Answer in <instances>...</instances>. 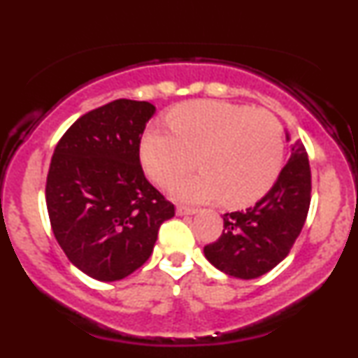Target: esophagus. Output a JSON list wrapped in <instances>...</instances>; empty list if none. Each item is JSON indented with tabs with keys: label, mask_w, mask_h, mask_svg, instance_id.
Returning <instances> with one entry per match:
<instances>
[{
	"label": "esophagus",
	"mask_w": 358,
	"mask_h": 358,
	"mask_svg": "<svg viewBox=\"0 0 358 358\" xmlns=\"http://www.w3.org/2000/svg\"><path fill=\"white\" fill-rule=\"evenodd\" d=\"M176 213H178V215H193V213H196V208L178 205V207H176Z\"/></svg>",
	"instance_id": "1"
}]
</instances>
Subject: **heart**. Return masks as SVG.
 <instances>
[{
    "label": "heart",
    "instance_id": "1",
    "mask_svg": "<svg viewBox=\"0 0 358 358\" xmlns=\"http://www.w3.org/2000/svg\"><path fill=\"white\" fill-rule=\"evenodd\" d=\"M171 131L150 126L141 138V162L156 183L171 185L182 202L224 200L232 207L257 202L278 180L285 158L282 126L264 109L222 101H192L168 114Z\"/></svg>",
    "mask_w": 358,
    "mask_h": 358
}]
</instances>
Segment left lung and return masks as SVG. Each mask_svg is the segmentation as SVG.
Segmentation results:
<instances>
[{
	"label": "left lung",
	"mask_w": 358,
	"mask_h": 358,
	"mask_svg": "<svg viewBox=\"0 0 358 358\" xmlns=\"http://www.w3.org/2000/svg\"><path fill=\"white\" fill-rule=\"evenodd\" d=\"M286 141H289L287 131ZM310 162L305 146L296 141L271 190L254 207L225 213L222 236L203 248L207 261L239 279H256L269 273L298 239L310 208Z\"/></svg>",
	"instance_id": "1"
}]
</instances>
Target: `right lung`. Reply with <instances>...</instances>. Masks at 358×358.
Wrapping results in <instances>:
<instances>
[{
  "instance_id": "obj_1",
  "label": "right lung",
  "mask_w": 358,
  "mask_h": 358,
  "mask_svg": "<svg viewBox=\"0 0 358 358\" xmlns=\"http://www.w3.org/2000/svg\"><path fill=\"white\" fill-rule=\"evenodd\" d=\"M155 110L146 101H113L77 119L53 151L45 188L53 236L69 261L97 281L141 268L159 225L175 215L139 162Z\"/></svg>"
}]
</instances>
